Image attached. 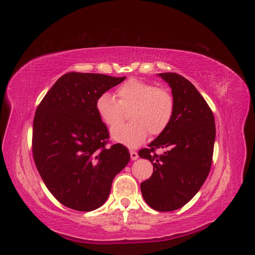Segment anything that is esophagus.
Masks as SVG:
<instances>
[{
  "instance_id": "esophagus-1",
  "label": "esophagus",
  "mask_w": 255,
  "mask_h": 255,
  "mask_svg": "<svg viewBox=\"0 0 255 255\" xmlns=\"http://www.w3.org/2000/svg\"><path fill=\"white\" fill-rule=\"evenodd\" d=\"M129 154H130V158H132L133 160H136V159L138 158V153H137L136 151L130 150V151H129Z\"/></svg>"
}]
</instances>
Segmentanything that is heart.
Here are the masks:
<instances>
[{
    "label": "heart",
    "instance_id": "b5f03b06",
    "mask_svg": "<svg viewBox=\"0 0 255 255\" xmlns=\"http://www.w3.org/2000/svg\"><path fill=\"white\" fill-rule=\"evenodd\" d=\"M116 100L109 92L100 95L96 101L99 118L106 127L114 128L128 113L130 123L111 130L113 140L128 146L141 144L150 133L161 134L173 118L175 101L172 94L165 88L148 82L130 79L116 91Z\"/></svg>",
    "mask_w": 255,
    "mask_h": 255
}]
</instances>
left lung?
Instances as JSON below:
<instances>
[{
	"label": "left lung",
	"instance_id": "obj_1",
	"mask_svg": "<svg viewBox=\"0 0 255 255\" xmlns=\"http://www.w3.org/2000/svg\"><path fill=\"white\" fill-rule=\"evenodd\" d=\"M158 76L171 87L175 110L169 127L149 148L138 152L153 165L151 177L140 184V189L153 210L171 212L189 202L210 173L216 127L210 106L188 80L172 72ZM158 147L169 151L157 156Z\"/></svg>",
	"mask_w": 255,
	"mask_h": 255
}]
</instances>
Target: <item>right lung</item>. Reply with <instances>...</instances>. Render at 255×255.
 <instances>
[{"label":"right lung","instance_id":"obj_1","mask_svg":"<svg viewBox=\"0 0 255 255\" xmlns=\"http://www.w3.org/2000/svg\"><path fill=\"white\" fill-rule=\"evenodd\" d=\"M126 76L66 73L38 105L33 123L37 170L61 204L80 212L97 210L110 196L114 177L129 161L125 145L107 148L110 134L96 101Z\"/></svg>","mask_w":255,"mask_h":255}]
</instances>
